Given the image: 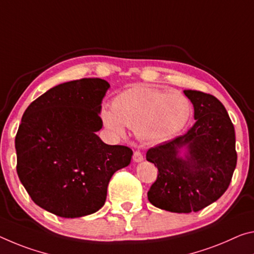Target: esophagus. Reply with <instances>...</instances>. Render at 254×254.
Here are the masks:
<instances>
[{
  "instance_id": "34e87169",
  "label": "esophagus",
  "mask_w": 254,
  "mask_h": 254,
  "mask_svg": "<svg viewBox=\"0 0 254 254\" xmlns=\"http://www.w3.org/2000/svg\"><path fill=\"white\" fill-rule=\"evenodd\" d=\"M133 160L134 162H141V160H143V156L141 154V151L135 150L133 152Z\"/></svg>"
}]
</instances>
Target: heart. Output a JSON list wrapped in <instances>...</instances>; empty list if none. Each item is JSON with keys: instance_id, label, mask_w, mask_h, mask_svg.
<instances>
[{"instance_id": "1", "label": "heart", "mask_w": 254, "mask_h": 254, "mask_svg": "<svg viewBox=\"0 0 254 254\" xmlns=\"http://www.w3.org/2000/svg\"><path fill=\"white\" fill-rule=\"evenodd\" d=\"M113 110H104V124L115 134L133 128L146 143H160L180 133L190 122L193 106L187 96L150 87H132L116 96Z\"/></svg>"}]
</instances>
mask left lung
<instances>
[{
    "instance_id": "left-lung-1",
    "label": "left lung",
    "mask_w": 254,
    "mask_h": 254,
    "mask_svg": "<svg viewBox=\"0 0 254 254\" xmlns=\"http://www.w3.org/2000/svg\"><path fill=\"white\" fill-rule=\"evenodd\" d=\"M184 94L194 106V126L185 134L149 149L146 158L158 170L148 191L150 203L189 214L224 194L236 167L237 154L234 126L223 104L202 91L184 90ZM183 145L189 149L187 161L177 156Z\"/></svg>"
}]
</instances>
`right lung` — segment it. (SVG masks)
I'll return each mask as SVG.
<instances>
[{"mask_svg": "<svg viewBox=\"0 0 254 254\" xmlns=\"http://www.w3.org/2000/svg\"><path fill=\"white\" fill-rule=\"evenodd\" d=\"M108 88L99 78L61 83L23 113L15 135L18 176L31 200L56 216L98 211L112 175L131 162L130 148L110 146L96 134Z\"/></svg>", "mask_w": 254, "mask_h": 254, "instance_id": "add662e5", "label": "right lung"}]
</instances>
